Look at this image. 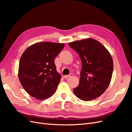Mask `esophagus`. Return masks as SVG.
I'll list each match as a JSON object with an SVG mask.
<instances>
[{"instance_id":"esophagus-1","label":"esophagus","mask_w":132,"mask_h":132,"mask_svg":"<svg viewBox=\"0 0 132 132\" xmlns=\"http://www.w3.org/2000/svg\"><path fill=\"white\" fill-rule=\"evenodd\" d=\"M74 75V74L73 73H71V74H70L69 75H67L63 76V78H69V77H73Z\"/></svg>"}]
</instances>
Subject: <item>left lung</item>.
Returning <instances> with one entry per match:
<instances>
[{"instance_id": "obj_1", "label": "left lung", "mask_w": 132, "mask_h": 132, "mask_svg": "<svg viewBox=\"0 0 132 132\" xmlns=\"http://www.w3.org/2000/svg\"><path fill=\"white\" fill-rule=\"evenodd\" d=\"M78 53L82 63L79 85L74 94L83 101L101 96L109 86L113 70V63L109 51L101 43L87 38L69 43Z\"/></svg>"}]
</instances>
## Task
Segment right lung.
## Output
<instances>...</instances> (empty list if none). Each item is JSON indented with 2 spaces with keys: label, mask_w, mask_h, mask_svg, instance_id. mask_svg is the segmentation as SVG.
Instances as JSON below:
<instances>
[{
  "label": "right lung",
  "mask_w": 132,
  "mask_h": 132,
  "mask_svg": "<svg viewBox=\"0 0 132 132\" xmlns=\"http://www.w3.org/2000/svg\"><path fill=\"white\" fill-rule=\"evenodd\" d=\"M64 43L39 42L29 47L19 62V78L27 93L38 100L51 97L56 90L61 77L54 59Z\"/></svg>",
  "instance_id": "add662e5"
}]
</instances>
